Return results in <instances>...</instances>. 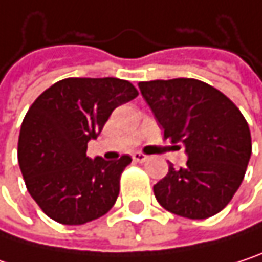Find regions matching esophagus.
Instances as JSON below:
<instances>
[{
	"label": "esophagus",
	"mask_w": 262,
	"mask_h": 262,
	"mask_svg": "<svg viewBox=\"0 0 262 262\" xmlns=\"http://www.w3.org/2000/svg\"><path fill=\"white\" fill-rule=\"evenodd\" d=\"M132 159H133L135 162H145V161L148 159V156L144 155V153H141V151H135V153L132 155Z\"/></svg>",
	"instance_id": "esophagus-1"
}]
</instances>
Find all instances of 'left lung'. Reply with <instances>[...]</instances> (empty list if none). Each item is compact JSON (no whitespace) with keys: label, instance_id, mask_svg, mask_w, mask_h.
<instances>
[{"label":"left lung","instance_id":"8db88e82","mask_svg":"<svg viewBox=\"0 0 262 262\" xmlns=\"http://www.w3.org/2000/svg\"><path fill=\"white\" fill-rule=\"evenodd\" d=\"M139 89L164 138L182 142L186 164L153 186L167 211L203 220L219 214L244 179L252 155L246 118L223 92L195 79L139 81Z\"/></svg>","mask_w":262,"mask_h":262}]
</instances>
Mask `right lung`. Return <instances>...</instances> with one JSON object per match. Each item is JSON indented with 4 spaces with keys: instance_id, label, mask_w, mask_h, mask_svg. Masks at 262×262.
<instances>
[{
    "instance_id": "1",
    "label": "right lung",
    "mask_w": 262,
    "mask_h": 262,
    "mask_svg": "<svg viewBox=\"0 0 262 262\" xmlns=\"http://www.w3.org/2000/svg\"><path fill=\"white\" fill-rule=\"evenodd\" d=\"M136 95L127 80L70 77L33 101L19 132L18 162L30 195L50 219L83 225L115 205L132 158L92 161L88 141L98 136L115 107Z\"/></svg>"
}]
</instances>
